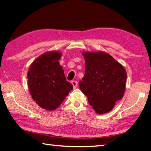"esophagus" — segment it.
<instances>
[{
  "label": "esophagus",
  "mask_w": 151,
  "mask_h": 151,
  "mask_svg": "<svg viewBox=\"0 0 151 151\" xmlns=\"http://www.w3.org/2000/svg\"><path fill=\"white\" fill-rule=\"evenodd\" d=\"M71 84H72V85H73V88H74V89H75L76 87H77L78 82H76V81H73L71 82Z\"/></svg>",
  "instance_id": "34e87169"
}]
</instances>
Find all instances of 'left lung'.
Masks as SVG:
<instances>
[{
	"instance_id": "1",
	"label": "left lung",
	"mask_w": 151,
	"mask_h": 151,
	"mask_svg": "<svg viewBox=\"0 0 151 151\" xmlns=\"http://www.w3.org/2000/svg\"><path fill=\"white\" fill-rule=\"evenodd\" d=\"M85 74L78 85L87 96L96 113L110 111L115 102L123 99L126 89L127 72L124 67L104 51L82 52Z\"/></svg>"
}]
</instances>
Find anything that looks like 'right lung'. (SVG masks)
Instances as JSON below:
<instances>
[{
	"mask_svg": "<svg viewBox=\"0 0 151 151\" xmlns=\"http://www.w3.org/2000/svg\"><path fill=\"white\" fill-rule=\"evenodd\" d=\"M62 52L52 50L45 52L31 63L28 71V86L36 104L48 111L60 106L73 85L67 82L58 60Z\"/></svg>",
	"mask_w": 151,
	"mask_h": 151,
	"instance_id": "add662e5",
	"label": "right lung"
}]
</instances>
